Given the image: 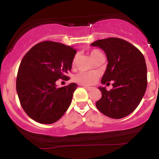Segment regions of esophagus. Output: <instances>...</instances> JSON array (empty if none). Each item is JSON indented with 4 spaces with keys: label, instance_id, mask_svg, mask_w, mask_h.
I'll use <instances>...</instances> for the list:
<instances>
[{
    "label": "esophagus",
    "instance_id": "esophagus-1",
    "mask_svg": "<svg viewBox=\"0 0 159 159\" xmlns=\"http://www.w3.org/2000/svg\"><path fill=\"white\" fill-rule=\"evenodd\" d=\"M84 88L86 89V90H88V91H90V90H92V87H87V86H84Z\"/></svg>",
    "mask_w": 159,
    "mask_h": 159
}]
</instances>
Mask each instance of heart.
Instances as JSON below:
<instances>
[{
    "instance_id": "obj_1",
    "label": "heart",
    "mask_w": 159,
    "mask_h": 159,
    "mask_svg": "<svg viewBox=\"0 0 159 159\" xmlns=\"http://www.w3.org/2000/svg\"><path fill=\"white\" fill-rule=\"evenodd\" d=\"M102 54L98 50H93L90 52V56L94 61H96ZM75 59L74 60V63ZM98 74L96 72H81L78 73L75 77V81L82 85L89 86L93 84L97 81Z\"/></svg>"
}]
</instances>
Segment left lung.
I'll return each mask as SVG.
<instances>
[{
    "mask_svg": "<svg viewBox=\"0 0 159 159\" xmlns=\"http://www.w3.org/2000/svg\"><path fill=\"white\" fill-rule=\"evenodd\" d=\"M106 54L107 69L102 84H110L107 90L99 87L102 97L96 103L100 112L113 119H121L133 112L143 97L147 87V69L141 52L125 40L111 37L91 44Z\"/></svg>",
    "mask_w": 159,
    "mask_h": 159,
    "instance_id": "obj_1",
    "label": "left lung"
}]
</instances>
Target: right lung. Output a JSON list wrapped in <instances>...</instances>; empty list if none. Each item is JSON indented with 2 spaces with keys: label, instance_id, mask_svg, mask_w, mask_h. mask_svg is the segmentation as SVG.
I'll list each match as a JSON object with an SVG mask.
<instances>
[{
  "label": "right lung",
  "instance_id": "obj_1",
  "mask_svg": "<svg viewBox=\"0 0 159 159\" xmlns=\"http://www.w3.org/2000/svg\"><path fill=\"white\" fill-rule=\"evenodd\" d=\"M76 50L73 47L44 41L24 56L16 78V90L21 107L31 119L52 124L62 117L72 102L78 85L57 87L58 79H69Z\"/></svg>",
  "mask_w": 159,
  "mask_h": 159
}]
</instances>
